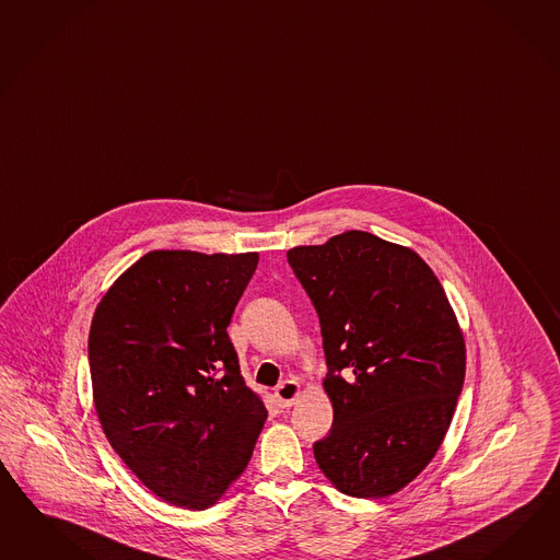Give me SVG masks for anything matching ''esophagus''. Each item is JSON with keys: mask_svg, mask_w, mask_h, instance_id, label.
Masks as SVG:
<instances>
[{"mask_svg": "<svg viewBox=\"0 0 560 560\" xmlns=\"http://www.w3.org/2000/svg\"><path fill=\"white\" fill-rule=\"evenodd\" d=\"M300 395H302V385H300L298 381H285V383H281V385L277 387V392H275V397H277V401H279L281 408L295 406V401H298Z\"/></svg>", "mask_w": 560, "mask_h": 560, "instance_id": "1", "label": "esophagus"}]
</instances>
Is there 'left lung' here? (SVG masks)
Listing matches in <instances>:
<instances>
[{"label":"left lung","mask_w":560,"mask_h":560,"mask_svg":"<svg viewBox=\"0 0 560 560\" xmlns=\"http://www.w3.org/2000/svg\"><path fill=\"white\" fill-rule=\"evenodd\" d=\"M288 260L318 310L328 363L332 430L316 463L340 493L389 498L453 422L467 366L453 305L416 250L363 230L293 246Z\"/></svg>","instance_id":"obj_1"}]
</instances>
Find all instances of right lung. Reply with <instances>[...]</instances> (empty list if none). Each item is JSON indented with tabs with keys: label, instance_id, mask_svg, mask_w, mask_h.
<instances>
[{
	"label": "right lung",
	"instance_id": "obj_1",
	"mask_svg": "<svg viewBox=\"0 0 560 560\" xmlns=\"http://www.w3.org/2000/svg\"><path fill=\"white\" fill-rule=\"evenodd\" d=\"M258 253L151 250L91 319L93 406L112 448L156 498L208 510L241 477L267 420L228 338Z\"/></svg>",
	"mask_w": 560,
	"mask_h": 560
}]
</instances>
